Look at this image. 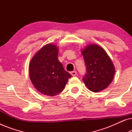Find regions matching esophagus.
Segmentation results:
<instances>
[{
	"label": "esophagus",
	"mask_w": 132,
	"mask_h": 132,
	"mask_svg": "<svg viewBox=\"0 0 132 132\" xmlns=\"http://www.w3.org/2000/svg\"><path fill=\"white\" fill-rule=\"evenodd\" d=\"M70 73H71V75L73 76H75L77 75V72L76 71H71L70 72Z\"/></svg>",
	"instance_id": "1"
}]
</instances>
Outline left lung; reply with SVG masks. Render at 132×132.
<instances>
[{"label":"left lung","mask_w":132,"mask_h":132,"mask_svg":"<svg viewBox=\"0 0 132 132\" xmlns=\"http://www.w3.org/2000/svg\"><path fill=\"white\" fill-rule=\"evenodd\" d=\"M86 66L82 80L90 91L97 93L111 84L115 68L106 52L100 46L90 44L82 51Z\"/></svg>","instance_id":"8db88e82"}]
</instances>
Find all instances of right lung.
Instances as JSON below:
<instances>
[{
    "label": "right lung",
    "instance_id": "1",
    "mask_svg": "<svg viewBox=\"0 0 132 132\" xmlns=\"http://www.w3.org/2000/svg\"><path fill=\"white\" fill-rule=\"evenodd\" d=\"M58 48L54 44L43 47L32 57L29 64L30 80L39 92L55 96L64 89L71 75L57 59Z\"/></svg>",
    "mask_w": 132,
    "mask_h": 132
}]
</instances>
